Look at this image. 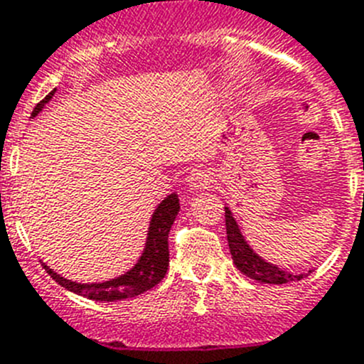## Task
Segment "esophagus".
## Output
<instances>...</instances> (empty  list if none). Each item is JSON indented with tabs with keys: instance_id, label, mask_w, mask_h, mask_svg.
I'll list each match as a JSON object with an SVG mask.
<instances>
[{
	"instance_id": "1",
	"label": "esophagus",
	"mask_w": 364,
	"mask_h": 364,
	"mask_svg": "<svg viewBox=\"0 0 364 364\" xmlns=\"http://www.w3.org/2000/svg\"><path fill=\"white\" fill-rule=\"evenodd\" d=\"M213 184V173L208 168H195L188 175V186L191 189H208Z\"/></svg>"
}]
</instances>
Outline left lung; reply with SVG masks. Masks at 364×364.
Instances as JSON below:
<instances>
[{"instance_id": "obj_1", "label": "left lung", "mask_w": 364, "mask_h": 364, "mask_svg": "<svg viewBox=\"0 0 364 364\" xmlns=\"http://www.w3.org/2000/svg\"><path fill=\"white\" fill-rule=\"evenodd\" d=\"M225 229H228V242L231 249V256L238 271L243 272L249 278L256 279L262 283H274V285H283V283L296 282L301 279L305 274H292L289 271H283L279 267L267 263L265 259L259 258L255 251L247 245L232 218L231 211L225 208Z\"/></svg>"}]
</instances>
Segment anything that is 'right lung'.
I'll list each match as a JSON object with an SVG mask.
<instances>
[{"mask_svg":"<svg viewBox=\"0 0 364 364\" xmlns=\"http://www.w3.org/2000/svg\"><path fill=\"white\" fill-rule=\"evenodd\" d=\"M53 92L48 93L41 102L34 108L32 117L38 115L43 109V106L52 99ZM178 196L169 195L160 202L159 208L153 213V218L149 222L148 231V242H146V249L142 252L141 259L133 267L132 271L126 274L119 276V278L112 279V282L105 283H75L65 279L59 276L58 272H53L48 265L43 263L45 271L52 276L55 282L61 287L68 289V291L75 292L79 296H85L88 299H95V301H115V299H126L139 296L142 292L149 291L156 283L162 282V278L168 272L169 265V249H168V235L171 229L173 222H175L176 215H178Z\"/></svg>","mask_w":364,"mask_h":364,"instance_id":"1","label":"right lung"}]
</instances>
